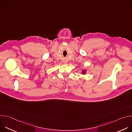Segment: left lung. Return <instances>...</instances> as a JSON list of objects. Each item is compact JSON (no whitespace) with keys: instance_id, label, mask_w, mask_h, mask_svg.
<instances>
[{"instance_id":"1","label":"left lung","mask_w":132,"mask_h":132,"mask_svg":"<svg viewBox=\"0 0 132 132\" xmlns=\"http://www.w3.org/2000/svg\"><path fill=\"white\" fill-rule=\"evenodd\" d=\"M85 73V71H82V73Z\"/></svg>"}]
</instances>
